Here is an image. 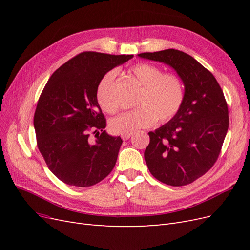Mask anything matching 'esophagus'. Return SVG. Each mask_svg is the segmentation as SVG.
<instances>
[{"label":"esophagus","instance_id":"1","mask_svg":"<svg viewBox=\"0 0 250 250\" xmlns=\"http://www.w3.org/2000/svg\"><path fill=\"white\" fill-rule=\"evenodd\" d=\"M131 135H132V133H123V134H121V138H122L124 141H126L128 139H130Z\"/></svg>","mask_w":250,"mask_h":250}]
</instances>
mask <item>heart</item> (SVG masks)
<instances>
[{
    "instance_id": "b5f03b06",
    "label": "heart",
    "mask_w": 250,
    "mask_h": 250,
    "mask_svg": "<svg viewBox=\"0 0 250 250\" xmlns=\"http://www.w3.org/2000/svg\"><path fill=\"white\" fill-rule=\"evenodd\" d=\"M128 75L141 85L135 99V109L126 112L110 122L116 133H131L142 128L168 122L180 110L185 100L183 79L175 73H164L160 66L141 62L132 65ZM115 74L108 72L98 82L96 99L103 111L116 115L119 105L112 95Z\"/></svg>"
}]
</instances>
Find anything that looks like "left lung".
Returning a JSON list of instances; mask_svg holds the SVG:
<instances>
[{"label":"left lung","instance_id":"obj_1","mask_svg":"<svg viewBox=\"0 0 250 250\" xmlns=\"http://www.w3.org/2000/svg\"><path fill=\"white\" fill-rule=\"evenodd\" d=\"M139 56L172 66L185 84L177 115L149 132L144 153L148 169L163 184L190 185L213 167L221 152L229 124L223 92L214 75L185 52L168 49Z\"/></svg>","mask_w":250,"mask_h":250}]
</instances>
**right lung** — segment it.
<instances>
[{
    "label": "right lung",
    "mask_w": 250,
    "mask_h": 250,
    "mask_svg": "<svg viewBox=\"0 0 250 250\" xmlns=\"http://www.w3.org/2000/svg\"><path fill=\"white\" fill-rule=\"evenodd\" d=\"M132 57L82 52L53 73L43 87L33 119L36 143L48 168L62 183L94 186L115 167L123 141L105 132L106 119L96 88L108 71Z\"/></svg>",
    "instance_id": "add662e5"
}]
</instances>
